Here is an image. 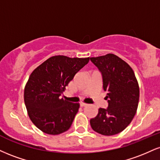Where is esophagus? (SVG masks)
<instances>
[{
  "mask_svg": "<svg viewBox=\"0 0 160 160\" xmlns=\"http://www.w3.org/2000/svg\"><path fill=\"white\" fill-rule=\"evenodd\" d=\"M80 107H86V106L87 104H86V103H82V102H81V103H80Z\"/></svg>",
  "mask_w": 160,
  "mask_h": 160,
  "instance_id": "obj_1",
  "label": "esophagus"
}]
</instances>
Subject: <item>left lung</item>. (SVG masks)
<instances>
[{
	"instance_id": "obj_1",
	"label": "left lung",
	"mask_w": 160,
	"mask_h": 160,
	"mask_svg": "<svg viewBox=\"0 0 160 160\" xmlns=\"http://www.w3.org/2000/svg\"><path fill=\"white\" fill-rule=\"evenodd\" d=\"M90 60L101 73L108 101V107L100 108L90 124L101 135H115L123 131L135 116L139 100L138 81L131 67L116 55L108 53L91 57Z\"/></svg>"
}]
</instances>
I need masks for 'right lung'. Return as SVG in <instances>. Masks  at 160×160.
<instances>
[{"label": "right lung", "instance_id": "add662e5", "mask_svg": "<svg viewBox=\"0 0 160 160\" xmlns=\"http://www.w3.org/2000/svg\"><path fill=\"white\" fill-rule=\"evenodd\" d=\"M88 58L50 57L30 74L24 88V103L32 122L42 132L58 135L68 130L80 107L60 96Z\"/></svg>", "mask_w": 160, "mask_h": 160}]
</instances>
